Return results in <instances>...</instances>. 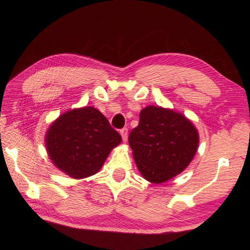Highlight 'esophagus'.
<instances>
[{"label": "esophagus", "instance_id": "obj_1", "mask_svg": "<svg viewBox=\"0 0 250 250\" xmlns=\"http://www.w3.org/2000/svg\"><path fill=\"white\" fill-rule=\"evenodd\" d=\"M120 134L124 141H126V139H128V128H122L120 130Z\"/></svg>", "mask_w": 250, "mask_h": 250}]
</instances>
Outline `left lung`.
Returning <instances> with one entry per match:
<instances>
[{
    "mask_svg": "<svg viewBox=\"0 0 250 250\" xmlns=\"http://www.w3.org/2000/svg\"><path fill=\"white\" fill-rule=\"evenodd\" d=\"M129 143L137 167L146 180L163 183L184 171L198 146L192 122L170 109L149 105L140 112Z\"/></svg>",
    "mask_w": 250,
    "mask_h": 250,
    "instance_id": "obj_1",
    "label": "left lung"
}]
</instances>
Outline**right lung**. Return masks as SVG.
<instances>
[{
    "label": "right lung",
    "mask_w": 250,
    "mask_h": 250,
    "mask_svg": "<svg viewBox=\"0 0 250 250\" xmlns=\"http://www.w3.org/2000/svg\"><path fill=\"white\" fill-rule=\"evenodd\" d=\"M120 142L119 132L99 110L92 107L64 113L46 134L49 158L59 170L74 179L96 174L110 151Z\"/></svg>",
    "instance_id": "obj_1"
}]
</instances>
